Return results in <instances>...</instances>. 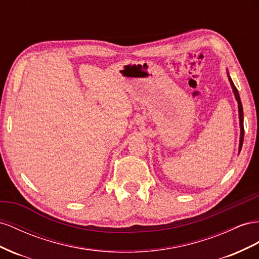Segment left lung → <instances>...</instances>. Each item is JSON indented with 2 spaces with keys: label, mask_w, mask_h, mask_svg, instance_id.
<instances>
[{
  "label": "left lung",
  "mask_w": 259,
  "mask_h": 259,
  "mask_svg": "<svg viewBox=\"0 0 259 259\" xmlns=\"http://www.w3.org/2000/svg\"><path fill=\"white\" fill-rule=\"evenodd\" d=\"M227 75H228V79L230 81V84L232 88V91L234 94V98L238 102V109H239V119H240V143H239V153L241 152L242 149V145H243V139H244V125H243V106H242V103H241V99H240V95H239V91L236 90V88L233 83V81L229 75V72L227 71Z\"/></svg>",
  "instance_id": "1"
}]
</instances>
